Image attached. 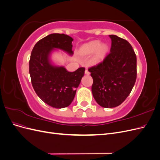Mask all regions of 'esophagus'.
I'll return each instance as SVG.
<instances>
[{"label":"esophagus","instance_id":"esophagus-1","mask_svg":"<svg viewBox=\"0 0 160 160\" xmlns=\"http://www.w3.org/2000/svg\"><path fill=\"white\" fill-rule=\"evenodd\" d=\"M85 73L86 75H89V74H90V72H89L88 69H85Z\"/></svg>","mask_w":160,"mask_h":160}]
</instances>
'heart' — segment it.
Masks as SVG:
<instances>
[{
  "label": "heart",
  "instance_id": "1",
  "mask_svg": "<svg viewBox=\"0 0 160 160\" xmlns=\"http://www.w3.org/2000/svg\"><path fill=\"white\" fill-rule=\"evenodd\" d=\"M81 53L84 55H90L95 52V59L99 60L103 58L108 51V47L105 44H101L99 41H91L82 47Z\"/></svg>",
  "mask_w": 160,
  "mask_h": 160
}]
</instances>
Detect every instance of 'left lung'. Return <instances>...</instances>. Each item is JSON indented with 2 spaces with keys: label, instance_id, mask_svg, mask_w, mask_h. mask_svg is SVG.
I'll return each instance as SVG.
<instances>
[{
  "label": "left lung",
  "instance_id": "1",
  "mask_svg": "<svg viewBox=\"0 0 160 160\" xmlns=\"http://www.w3.org/2000/svg\"><path fill=\"white\" fill-rule=\"evenodd\" d=\"M110 52L99 63L88 69L93 79L92 93L100 106L113 108L130 94L137 78V58L129 42L116 35Z\"/></svg>",
  "mask_w": 160,
  "mask_h": 160
}]
</instances>
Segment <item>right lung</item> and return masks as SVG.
Instances as JSON below:
<instances>
[{
	"label": "right lung",
	"instance_id": "obj_1",
	"mask_svg": "<svg viewBox=\"0 0 160 160\" xmlns=\"http://www.w3.org/2000/svg\"><path fill=\"white\" fill-rule=\"evenodd\" d=\"M72 41L65 34H51L38 41L31 52L29 73L33 89L42 101L54 108L68 107L84 75V67L69 72L50 62L49 55L54 49L72 55Z\"/></svg>",
	"mask_w": 160,
	"mask_h": 160
}]
</instances>
